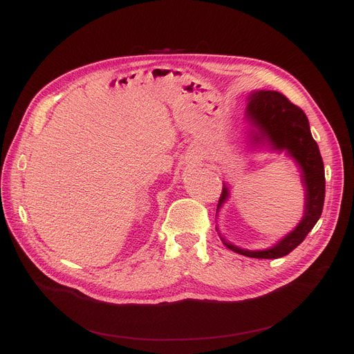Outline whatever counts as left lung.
<instances>
[{"label":"left lung","mask_w":354,"mask_h":354,"mask_svg":"<svg viewBox=\"0 0 354 354\" xmlns=\"http://www.w3.org/2000/svg\"><path fill=\"white\" fill-rule=\"evenodd\" d=\"M248 116L261 133V136L257 139H267L278 151L287 149L288 153L301 166L304 172L303 183L307 188L306 212L299 227L281 239L274 248L267 251L241 250L225 243L224 238L221 239L230 250L245 257L266 259L280 258L290 254L303 243L323 212L326 195L324 165L319 146L311 136L306 113L281 93L272 90L254 93L251 102L248 103ZM227 198L228 188L224 187L218 202V208Z\"/></svg>","instance_id":"left-lung-1"}]
</instances>
